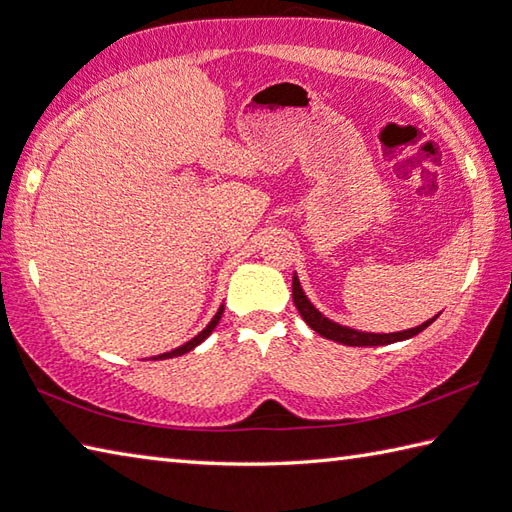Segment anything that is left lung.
Here are the masks:
<instances>
[{
  "instance_id": "8db88e82",
  "label": "left lung",
  "mask_w": 512,
  "mask_h": 512,
  "mask_svg": "<svg viewBox=\"0 0 512 512\" xmlns=\"http://www.w3.org/2000/svg\"><path fill=\"white\" fill-rule=\"evenodd\" d=\"M292 301H295V306L299 310V314L303 317L310 328L325 336V339L336 341V343H343V345H352V347H367V345H389V343H396V341H405L411 339V336L420 334L424 328H429V325L436 321L438 317H433L429 321H424L418 328H411V330H402V332H391V334H374V332H358L352 328H345V325H339L330 321L325 314H321L317 308L312 306L310 299L306 297V292H303L301 284L297 275L292 277Z\"/></svg>"
}]
</instances>
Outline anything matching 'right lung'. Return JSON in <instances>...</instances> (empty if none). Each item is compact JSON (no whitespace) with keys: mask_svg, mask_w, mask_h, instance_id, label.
Here are the masks:
<instances>
[{"mask_svg":"<svg viewBox=\"0 0 512 512\" xmlns=\"http://www.w3.org/2000/svg\"><path fill=\"white\" fill-rule=\"evenodd\" d=\"M222 312H224V306H220V310H217V314H215V317L211 319V323L209 325H206V328L198 334V336H193V339L191 341H187V343H184V345H180V347H176V350H171V352H165V354H160V356H154L156 358V361H158V358H173V356H182V354H187V352H191L193 350V347L195 345H200L204 339H206V336H209L213 330H215V325L217 323H220V319H222Z\"/></svg>","mask_w":512,"mask_h":512,"instance_id":"add662e5","label":"right lung"}]
</instances>
